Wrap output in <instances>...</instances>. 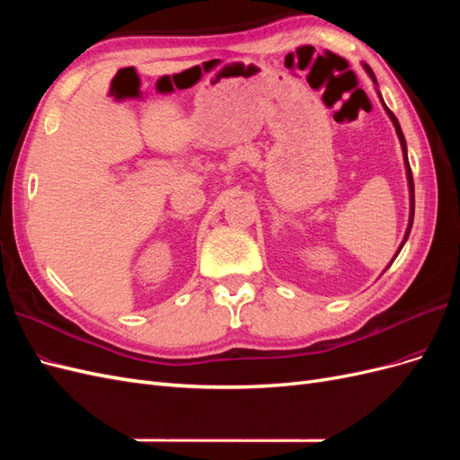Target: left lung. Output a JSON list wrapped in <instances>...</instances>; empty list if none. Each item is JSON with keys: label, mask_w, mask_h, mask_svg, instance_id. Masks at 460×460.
<instances>
[{"label": "left lung", "mask_w": 460, "mask_h": 460, "mask_svg": "<svg viewBox=\"0 0 460 460\" xmlns=\"http://www.w3.org/2000/svg\"><path fill=\"white\" fill-rule=\"evenodd\" d=\"M365 68H367V73L370 75V78L376 82V76H374V73H372V68H370L368 65H365ZM384 107H385V105H384ZM385 111H387L389 119L394 120V127H395V130H397V136H399V140H401V147H402V153H405V159H407V144H405V136H402V130H401V127H399V120L395 119V115H394L392 111H389L387 107H385ZM405 164H407V178H409V190H411V218H409V228H407V234H405V240H402L401 247L405 245V242H407V238H409L411 228H412V218H414V182H412V172H411V164H409V159L405 161ZM401 247H399V252H401ZM399 252L395 253V257L399 255Z\"/></svg>", "instance_id": "obj_1"}]
</instances>
